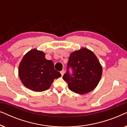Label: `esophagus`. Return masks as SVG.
<instances>
[{"label": "esophagus", "mask_w": 127, "mask_h": 127, "mask_svg": "<svg viewBox=\"0 0 127 127\" xmlns=\"http://www.w3.org/2000/svg\"><path fill=\"white\" fill-rule=\"evenodd\" d=\"M61 73L62 76H63L64 74V73H65V70H64V69H63V70H62L61 72Z\"/></svg>", "instance_id": "34e87169"}]
</instances>
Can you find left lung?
Here are the masks:
<instances>
[{"label":"left lung","mask_w":127,"mask_h":127,"mask_svg":"<svg viewBox=\"0 0 127 127\" xmlns=\"http://www.w3.org/2000/svg\"><path fill=\"white\" fill-rule=\"evenodd\" d=\"M72 70L70 73L69 69ZM102 73V66L93 52L82 48L71 54L63 79L71 91L84 94L93 91L99 82Z\"/></svg>","instance_id":"obj_1"}]
</instances>
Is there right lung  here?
I'll return each mask as SVG.
<instances>
[{"mask_svg": "<svg viewBox=\"0 0 127 127\" xmlns=\"http://www.w3.org/2000/svg\"><path fill=\"white\" fill-rule=\"evenodd\" d=\"M54 65L52 61L46 60L43 52L33 49L24 55L20 62L19 77L24 86L32 91H46L54 80L61 76Z\"/></svg>", "mask_w": 127, "mask_h": 127, "instance_id": "1", "label": "right lung"}]
</instances>
